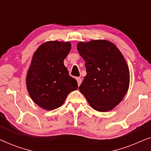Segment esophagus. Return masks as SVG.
Returning a JSON list of instances; mask_svg holds the SVG:
<instances>
[{
    "mask_svg": "<svg viewBox=\"0 0 151 151\" xmlns=\"http://www.w3.org/2000/svg\"><path fill=\"white\" fill-rule=\"evenodd\" d=\"M76 80H77V82H78V86H80V84H81V83H82V79L80 78H76Z\"/></svg>",
    "mask_w": 151,
    "mask_h": 151,
    "instance_id": "obj_1",
    "label": "esophagus"
}]
</instances>
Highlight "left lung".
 <instances>
[{
  "label": "left lung",
  "instance_id": "8db88e82",
  "mask_svg": "<svg viewBox=\"0 0 151 151\" xmlns=\"http://www.w3.org/2000/svg\"><path fill=\"white\" fill-rule=\"evenodd\" d=\"M77 49L85 61L86 71L79 91L94 110H112L129 87L130 72L122 53L106 40L78 42Z\"/></svg>",
  "mask_w": 151,
  "mask_h": 151
}]
</instances>
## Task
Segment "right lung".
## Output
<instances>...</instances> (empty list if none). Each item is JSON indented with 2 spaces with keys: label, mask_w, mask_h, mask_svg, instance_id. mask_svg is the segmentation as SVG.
Returning <instances> with one entry per match:
<instances>
[{
  "label": "right lung",
  "mask_w": 151,
  "mask_h": 151,
  "mask_svg": "<svg viewBox=\"0 0 151 151\" xmlns=\"http://www.w3.org/2000/svg\"><path fill=\"white\" fill-rule=\"evenodd\" d=\"M71 49L69 42L42 43L35 51L26 76L29 95L43 109L51 111L64 104L78 83L69 74L64 60Z\"/></svg>",
  "instance_id": "right-lung-1"
}]
</instances>
